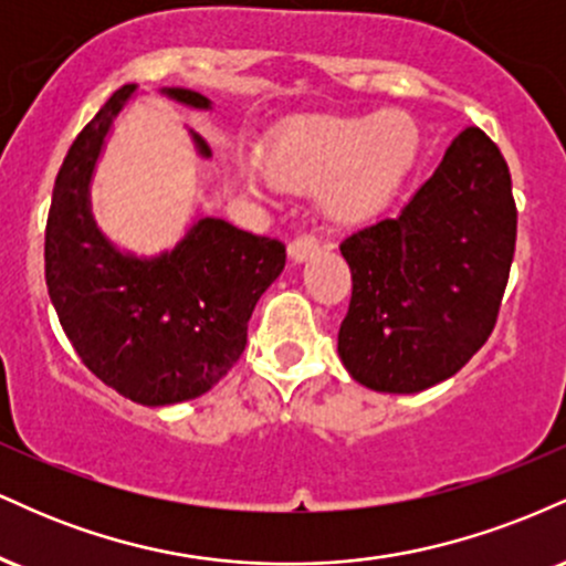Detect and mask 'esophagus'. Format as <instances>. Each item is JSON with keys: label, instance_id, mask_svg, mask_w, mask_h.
Listing matches in <instances>:
<instances>
[{"label": "esophagus", "instance_id": "1", "mask_svg": "<svg viewBox=\"0 0 566 566\" xmlns=\"http://www.w3.org/2000/svg\"><path fill=\"white\" fill-rule=\"evenodd\" d=\"M319 252V242L314 237H297L290 244V261L292 263H305L308 258H314Z\"/></svg>", "mask_w": 566, "mask_h": 566}]
</instances>
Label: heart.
<instances>
[{
  "label": "heart",
  "instance_id": "obj_1",
  "mask_svg": "<svg viewBox=\"0 0 566 566\" xmlns=\"http://www.w3.org/2000/svg\"><path fill=\"white\" fill-rule=\"evenodd\" d=\"M418 154L420 129L405 112L327 116L287 129L265 167L276 186L316 191L324 220L359 226L394 199Z\"/></svg>",
  "mask_w": 566,
  "mask_h": 566
}]
</instances>
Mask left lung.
Returning a JSON list of instances; mask_svg holds the SVG:
<instances>
[{
	"instance_id": "obj_1",
	"label": "left lung",
	"mask_w": 566,
	"mask_h": 566,
	"mask_svg": "<svg viewBox=\"0 0 566 566\" xmlns=\"http://www.w3.org/2000/svg\"><path fill=\"white\" fill-rule=\"evenodd\" d=\"M513 247L509 165L465 127L399 216L340 244L354 292L337 354L350 378L382 394L452 378L495 327Z\"/></svg>"
}]
</instances>
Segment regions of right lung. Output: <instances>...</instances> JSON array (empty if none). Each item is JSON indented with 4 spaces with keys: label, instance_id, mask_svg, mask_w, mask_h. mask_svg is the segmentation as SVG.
<instances>
[{
    "label": "right lung",
    "instance_id": "right-lung-1",
    "mask_svg": "<svg viewBox=\"0 0 566 566\" xmlns=\"http://www.w3.org/2000/svg\"><path fill=\"white\" fill-rule=\"evenodd\" d=\"M138 87L116 90L71 143L44 233V279L84 367L129 401L167 407L210 391L237 365L255 303L284 269V244L197 212L157 255L114 244L95 223L90 186L114 122ZM161 95L193 112L212 101L186 87ZM201 159L212 151L188 129Z\"/></svg>",
    "mask_w": 566,
    "mask_h": 566
}]
</instances>
